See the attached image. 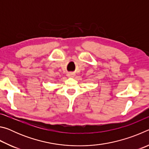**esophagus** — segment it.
<instances>
[{
	"instance_id": "obj_1",
	"label": "esophagus",
	"mask_w": 149,
	"mask_h": 149,
	"mask_svg": "<svg viewBox=\"0 0 149 149\" xmlns=\"http://www.w3.org/2000/svg\"><path fill=\"white\" fill-rule=\"evenodd\" d=\"M68 77H72L73 76V74H68Z\"/></svg>"
}]
</instances>
